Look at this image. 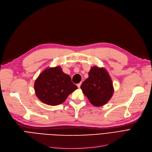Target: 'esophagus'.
I'll list each match as a JSON object with an SVG mask.
<instances>
[{
	"label": "esophagus",
	"mask_w": 152,
	"mask_h": 152,
	"mask_svg": "<svg viewBox=\"0 0 152 152\" xmlns=\"http://www.w3.org/2000/svg\"><path fill=\"white\" fill-rule=\"evenodd\" d=\"M81 85V83H79V84H77V86L78 88H80Z\"/></svg>",
	"instance_id": "1"
}]
</instances>
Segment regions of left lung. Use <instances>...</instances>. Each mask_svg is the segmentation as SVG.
I'll return each mask as SVG.
<instances>
[{
	"instance_id": "1",
	"label": "left lung",
	"mask_w": 152,
	"mask_h": 152,
	"mask_svg": "<svg viewBox=\"0 0 152 152\" xmlns=\"http://www.w3.org/2000/svg\"><path fill=\"white\" fill-rule=\"evenodd\" d=\"M81 89L95 107L106 104L114 92L113 83L107 70L96 66L91 68L89 77L82 83Z\"/></svg>"
}]
</instances>
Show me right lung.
Masks as SVG:
<instances>
[{
    "label": "right lung",
    "mask_w": 152,
    "mask_h": 152,
    "mask_svg": "<svg viewBox=\"0 0 152 152\" xmlns=\"http://www.w3.org/2000/svg\"><path fill=\"white\" fill-rule=\"evenodd\" d=\"M34 87L37 98L52 106L61 104L77 89L71 77L64 73L59 66L44 70L36 79Z\"/></svg>",
    "instance_id": "right-lung-1"
}]
</instances>
